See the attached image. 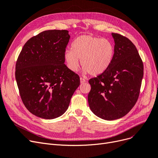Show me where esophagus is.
Instances as JSON below:
<instances>
[{
	"label": "esophagus",
	"mask_w": 158,
	"mask_h": 158,
	"mask_svg": "<svg viewBox=\"0 0 158 158\" xmlns=\"http://www.w3.org/2000/svg\"><path fill=\"white\" fill-rule=\"evenodd\" d=\"M80 82H81V84H83V83H84L86 82V80H85L84 78L81 77V78H80Z\"/></svg>",
	"instance_id": "obj_1"
}]
</instances>
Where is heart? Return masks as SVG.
Masks as SVG:
<instances>
[{
    "mask_svg": "<svg viewBox=\"0 0 158 158\" xmlns=\"http://www.w3.org/2000/svg\"><path fill=\"white\" fill-rule=\"evenodd\" d=\"M72 49L64 51V57L67 66L72 71H77L79 60L85 72L91 75L103 73L109 67L113 59L114 45L110 41L84 34L76 38Z\"/></svg>",
    "mask_w": 158,
    "mask_h": 158,
    "instance_id": "obj_1",
    "label": "heart"
}]
</instances>
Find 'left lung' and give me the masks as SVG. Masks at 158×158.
I'll return each mask as SVG.
<instances>
[{
    "instance_id": "obj_1",
    "label": "left lung",
    "mask_w": 158,
    "mask_h": 158,
    "mask_svg": "<svg viewBox=\"0 0 158 158\" xmlns=\"http://www.w3.org/2000/svg\"><path fill=\"white\" fill-rule=\"evenodd\" d=\"M112 36L115 45L111 64L89 81V107L106 120L118 119L130 111L138 100L143 77V63L135 45L119 34Z\"/></svg>"
}]
</instances>
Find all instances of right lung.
<instances>
[{"label":"right lung","mask_w":158,"mask_h":158,"mask_svg":"<svg viewBox=\"0 0 158 158\" xmlns=\"http://www.w3.org/2000/svg\"><path fill=\"white\" fill-rule=\"evenodd\" d=\"M69 38L66 30L40 32L25 43L17 60L15 79L22 102L38 117L62 115L80 85L79 75L64 64Z\"/></svg>","instance_id":"1"}]
</instances>
